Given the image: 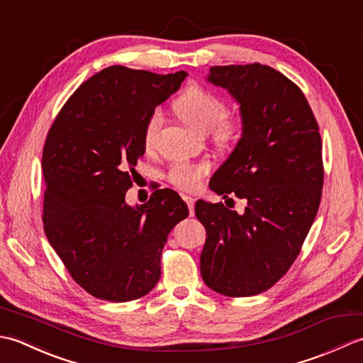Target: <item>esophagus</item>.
Wrapping results in <instances>:
<instances>
[{"mask_svg":"<svg viewBox=\"0 0 363 363\" xmlns=\"http://www.w3.org/2000/svg\"><path fill=\"white\" fill-rule=\"evenodd\" d=\"M184 201L187 203V206H189V212H190V215H194L195 213V198L194 196H184Z\"/></svg>","mask_w":363,"mask_h":363,"instance_id":"obj_1","label":"esophagus"}]
</instances>
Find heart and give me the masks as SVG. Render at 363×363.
Listing matches in <instances>:
<instances>
[{"mask_svg":"<svg viewBox=\"0 0 363 363\" xmlns=\"http://www.w3.org/2000/svg\"><path fill=\"white\" fill-rule=\"evenodd\" d=\"M174 109L181 115V118L198 133L209 134L213 130L215 142L220 145L234 142L238 135L237 123L225 120L228 115L226 104L218 96L201 87H191L184 91L174 103ZM162 125H164V113L156 109L150 115L143 130V143L148 150L156 143ZM207 172H209V167L206 164L179 162L169 168L167 177L177 189L191 191L199 187Z\"/></svg>","mask_w":363,"mask_h":363,"instance_id":"1","label":"heart"}]
</instances>
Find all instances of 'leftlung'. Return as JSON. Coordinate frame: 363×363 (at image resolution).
Masks as SVG:
<instances>
[{"instance_id":"left-lung-1","label":"left lung","mask_w":363,"mask_h":363,"mask_svg":"<svg viewBox=\"0 0 363 363\" xmlns=\"http://www.w3.org/2000/svg\"><path fill=\"white\" fill-rule=\"evenodd\" d=\"M206 81L228 91L242 120L240 138L209 187L246 206L237 213L198 199L206 228L199 268L213 291L254 296L287 273L317 217L321 137L303 91L272 67H212Z\"/></svg>"}]
</instances>
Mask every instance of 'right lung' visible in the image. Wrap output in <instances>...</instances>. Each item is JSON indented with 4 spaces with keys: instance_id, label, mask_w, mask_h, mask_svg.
Segmentation results:
<instances>
[{
    "instance_id": "right-lung-1",
    "label": "right lung",
    "mask_w": 363,
    "mask_h": 363,
    "mask_svg": "<svg viewBox=\"0 0 363 363\" xmlns=\"http://www.w3.org/2000/svg\"><path fill=\"white\" fill-rule=\"evenodd\" d=\"M186 76L107 67L74 91L46 137L45 234L95 298L126 303L150 293L169 230L187 218V204L169 189L142 206L126 203L146 121Z\"/></svg>"
}]
</instances>
